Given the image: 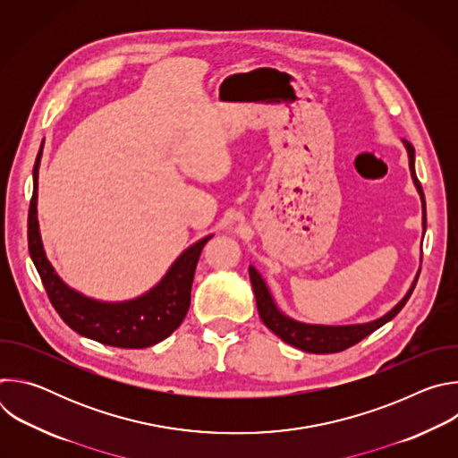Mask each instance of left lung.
I'll list each match as a JSON object with an SVG mask.
<instances>
[{"instance_id": "left-lung-1", "label": "left lung", "mask_w": 458, "mask_h": 458, "mask_svg": "<svg viewBox=\"0 0 458 458\" xmlns=\"http://www.w3.org/2000/svg\"><path fill=\"white\" fill-rule=\"evenodd\" d=\"M404 147L408 150V157H410V172L413 177V182L417 186V191L420 195L422 201V232H426V199H424V191L422 186L417 179L415 174V148L411 147V143H408L404 140ZM420 276V270L417 272V277L411 284V288L408 290V293L401 299V302L391 308L386 315H382L380 318H375L371 322H364V324H346V326H328V324H306V322H299L288 315H284L265 279L260 277V274L250 267V281L253 286V293H255V301H257V310H259V317L260 320L265 322V326L268 330H272L277 337H281L284 343L308 352V353H337V352H344L350 346L360 343L364 337H368L369 334H373L375 330H378L380 326H384L387 320L394 318L408 302V299L413 293V288L417 284V279Z\"/></svg>"}]
</instances>
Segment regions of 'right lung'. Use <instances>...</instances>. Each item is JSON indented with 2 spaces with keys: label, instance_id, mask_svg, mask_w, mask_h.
Wrapping results in <instances>:
<instances>
[{
  "label": "right lung",
  "instance_id": "right-lung-1",
  "mask_svg": "<svg viewBox=\"0 0 458 458\" xmlns=\"http://www.w3.org/2000/svg\"><path fill=\"white\" fill-rule=\"evenodd\" d=\"M41 150L34 165V191L29 208V251L47 295L71 328L92 341L115 348H148L175 332L190 308L195 267L208 237L186 248L166 276L141 297L123 302H103L64 284L45 255L38 223V174Z\"/></svg>",
  "mask_w": 458,
  "mask_h": 458
}]
</instances>
